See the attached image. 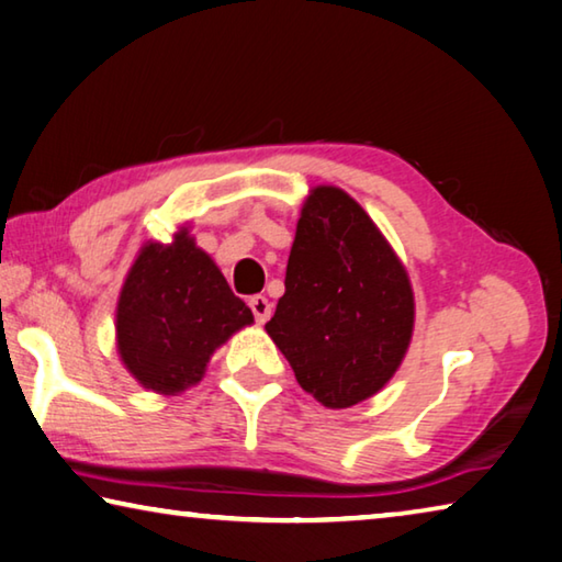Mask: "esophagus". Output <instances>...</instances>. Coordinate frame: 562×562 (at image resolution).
<instances>
[{
    "label": "esophagus",
    "instance_id": "obj_1",
    "mask_svg": "<svg viewBox=\"0 0 562 562\" xmlns=\"http://www.w3.org/2000/svg\"><path fill=\"white\" fill-rule=\"evenodd\" d=\"M249 310H252V315H255L257 323H267V319H270V315H272V305H270V300H267L265 295H252V297H249Z\"/></svg>",
    "mask_w": 562,
    "mask_h": 562
}]
</instances>
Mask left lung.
Instances as JSON below:
<instances>
[{"label":"left lung","instance_id":"obj_1","mask_svg":"<svg viewBox=\"0 0 562 562\" xmlns=\"http://www.w3.org/2000/svg\"><path fill=\"white\" fill-rule=\"evenodd\" d=\"M413 317L407 272L375 222L337 187H315L265 325L300 387L333 409L375 395L405 358Z\"/></svg>","mask_w":562,"mask_h":562}]
</instances>
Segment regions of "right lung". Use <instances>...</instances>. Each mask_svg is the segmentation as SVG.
<instances>
[{"instance_id": "1", "label": "right lung", "mask_w": 562, "mask_h": 562, "mask_svg": "<svg viewBox=\"0 0 562 562\" xmlns=\"http://www.w3.org/2000/svg\"><path fill=\"white\" fill-rule=\"evenodd\" d=\"M249 323V307L182 229L172 245L142 247L132 265L117 305V347L142 385L172 395L194 385L215 347Z\"/></svg>"}]
</instances>
